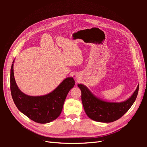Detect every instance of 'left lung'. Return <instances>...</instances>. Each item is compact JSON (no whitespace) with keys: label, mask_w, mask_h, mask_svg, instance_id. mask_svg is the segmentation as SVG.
Here are the masks:
<instances>
[{"label":"left lung","mask_w":147,"mask_h":147,"mask_svg":"<svg viewBox=\"0 0 147 147\" xmlns=\"http://www.w3.org/2000/svg\"><path fill=\"white\" fill-rule=\"evenodd\" d=\"M78 86L82 91V101L87 116L96 121L111 123L121 118L131 107L137 98L139 84L129 98L120 102L102 100L84 84H78Z\"/></svg>","instance_id":"left-lung-1"}]
</instances>
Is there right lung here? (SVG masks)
Here are the masks:
<instances>
[{
	"instance_id": "right-lung-1",
	"label": "right lung",
	"mask_w": 147,
	"mask_h": 147,
	"mask_svg": "<svg viewBox=\"0 0 147 147\" xmlns=\"http://www.w3.org/2000/svg\"><path fill=\"white\" fill-rule=\"evenodd\" d=\"M13 61L10 70V90L14 103L21 113L34 121L50 123L58 117L69 91L75 85L73 77H67L52 92L43 96H28L17 86L13 72Z\"/></svg>"
}]
</instances>
